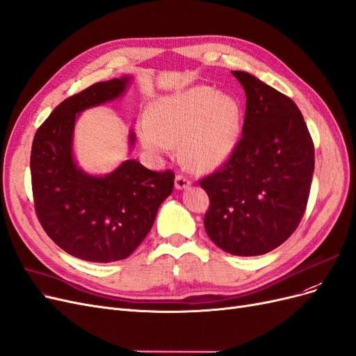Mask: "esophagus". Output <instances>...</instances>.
<instances>
[{
    "mask_svg": "<svg viewBox=\"0 0 356 356\" xmlns=\"http://www.w3.org/2000/svg\"><path fill=\"white\" fill-rule=\"evenodd\" d=\"M175 186H176V189H177V191L186 189V188H189V186H191V180H189V179H186L185 176L177 175V176H176V180H175Z\"/></svg>",
    "mask_w": 356,
    "mask_h": 356,
    "instance_id": "34e87169",
    "label": "esophagus"
}]
</instances>
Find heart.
Masks as SVG:
<instances>
[{"mask_svg":"<svg viewBox=\"0 0 356 356\" xmlns=\"http://www.w3.org/2000/svg\"><path fill=\"white\" fill-rule=\"evenodd\" d=\"M243 117L238 97L210 86H193L156 99L136 129L152 155L167 154L179 142L183 163L195 171H211L235 152Z\"/></svg>","mask_w":356,"mask_h":356,"instance_id":"obj_1","label":"heart"}]
</instances>
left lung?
Segmentation results:
<instances>
[{
	"label": "left lung",
	"mask_w": 356,
	"mask_h": 356,
	"mask_svg": "<svg viewBox=\"0 0 356 356\" xmlns=\"http://www.w3.org/2000/svg\"><path fill=\"white\" fill-rule=\"evenodd\" d=\"M247 96L232 156L200 181L209 193L205 232L234 256H260L296 231L306 210L315 149L296 103L259 78L232 71Z\"/></svg>",
	"instance_id": "8db88e82"
}]
</instances>
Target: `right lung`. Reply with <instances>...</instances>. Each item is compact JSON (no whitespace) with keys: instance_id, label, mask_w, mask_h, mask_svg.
<instances>
[{"instance_id":"obj_1","label":"right lung","mask_w":356,"mask_h":356,"mask_svg":"<svg viewBox=\"0 0 356 356\" xmlns=\"http://www.w3.org/2000/svg\"><path fill=\"white\" fill-rule=\"evenodd\" d=\"M131 75L90 86L63 100L37 130L31 151L33 202L44 231L67 254L109 263L129 257L151 231L175 186L173 171L125 159L108 175H90L74 155L75 122L86 109L120 99ZM136 143L129 133V149Z\"/></svg>"}]
</instances>
